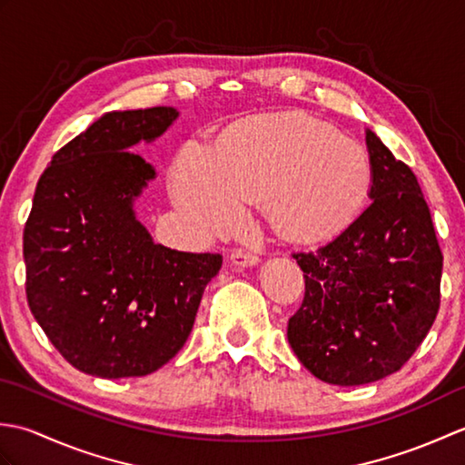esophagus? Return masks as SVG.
<instances>
[{
	"label": "esophagus",
	"instance_id": "1",
	"mask_svg": "<svg viewBox=\"0 0 465 465\" xmlns=\"http://www.w3.org/2000/svg\"><path fill=\"white\" fill-rule=\"evenodd\" d=\"M230 260L233 265H238V268H252V265H258L260 258L252 252H245V250H235L232 252Z\"/></svg>",
	"mask_w": 465,
	"mask_h": 465
}]
</instances>
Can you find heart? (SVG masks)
I'll return each instance as SVG.
<instances>
[{
  "label": "heart",
  "instance_id": "b5f03b06",
  "mask_svg": "<svg viewBox=\"0 0 465 465\" xmlns=\"http://www.w3.org/2000/svg\"><path fill=\"white\" fill-rule=\"evenodd\" d=\"M172 187L182 210L205 230L232 232L243 220L245 203L263 202L283 238L312 243L360 213L371 165L361 145L335 127L288 114L238 127L217 152L187 143Z\"/></svg>",
  "mask_w": 465,
  "mask_h": 465
}]
</instances>
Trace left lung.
I'll return each instance as SVG.
<instances>
[{
  "label": "left lung",
  "mask_w": 465,
  "mask_h": 465,
  "mask_svg": "<svg viewBox=\"0 0 465 465\" xmlns=\"http://www.w3.org/2000/svg\"><path fill=\"white\" fill-rule=\"evenodd\" d=\"M365 143L370 205L320 250L293 253L305 295L288 341L315 378L333 385L401 370L440 310L443 255L418 177L371 130Z\"/></svg>",
  "instance_id": "obj_1"
}]
</instances>
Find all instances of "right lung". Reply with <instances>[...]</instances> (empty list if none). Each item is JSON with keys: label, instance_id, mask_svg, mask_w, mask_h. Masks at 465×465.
<instances>
[{"label": "right lung", "instance_id": "obj_1", "mask_svg": "<svg viewBox=\"0 0 465 465\" xmlns=\"http://www.w3.org/2000/svg\"><path fill=\"white\" fill-rule=\"evenodd\" d=\"M173 107L110 112L42 173L24 230L25 293L64 358L97 378H140L190 335L220 253L153 243L134 202L155 170L130 147L153 142Z\"/></svg>", "mask_w": 465, "mask_h": 465}]
</instances>
